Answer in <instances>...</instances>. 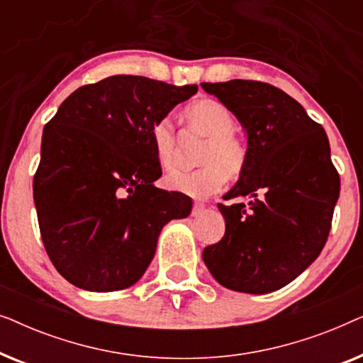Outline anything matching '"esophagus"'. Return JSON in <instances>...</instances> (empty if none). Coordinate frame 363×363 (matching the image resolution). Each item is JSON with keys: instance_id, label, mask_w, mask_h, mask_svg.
<instances>
[{"instance_id": "34e87169", "label": "esophagus", "mask_w": 363, "mask_h": 363, "mask_svg": "<svg viewBox=\"0 0 363 363\" xmlns=\"http://www.w3.org/2000/svg\"><path fill=\"white\" fill-rule=\"evenodd\" d=\"M205 205H203V203H195V205H193V211H191V215L193 216H200V215H203V211H205Z\"/></svg>"}]
</instances>
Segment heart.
Returning a JSON list of instances; mask_svg holds the SVG:
<instances>
[{
    "mask_svg": "<svg viewBox=\"0 0 363 363\" xmlns=\"http://www.w3.org/2000/svg\"><path fill=\"white\" fill-rule=\"evenodd\" d=\"M183 117L193 132L206 138L198 157V163L205 167L191 173H170L165 183L170 190L180 191L195 200H205L225 186L226 173L238 175L242 170L246 157L245 147L231 132L235 127L233 112L216 99H196L185 107ZM150 140L158 165L163 170L177 168L180 162V147L175 128L168 118L153 123Z\"/></svg>",
    "mask_w": 363,
    "mask_h": 363,
    "instance_id": "1",
    "label": "heart"
}]
</instances>
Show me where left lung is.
Masks as SVG:
<instances>
[{
  "label": "left lung",
  "mask_w": 363,
  "mask_h": 363,
  "mask_svg": "<svg viewBox=\"0 0 363 363\" xmlns=\"http://www.w3.org/2000/svg\"><path fill=\"white\" fill-rule=\"evenodd\" d=\"M247 135L240 180L220 203L225 236L203 250L213 277L231 291L267 294L294 281L320 255L339 200L329 138L304 107L271 84L201 82Z\"/></svg>",
  "instance_id": "left-lung-1"
}]
</instances>
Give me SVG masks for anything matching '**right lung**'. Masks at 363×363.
Listing matches in <instances>:
<instances>
[{
  "instance_id": "add662e5",
  "label": "right lung",
  "mask_w": 363,
  "mask_h": 363,
  "mask_svg": "<svg viewBox=\"0 0 363 363\" xmlns=\"http://www.w3.org/2000/svg\"><path fill=\"white\" fill-rule=\"evenodd\" d=\"M198 86L112 76L79 87L43 132L34 205L49 259L71 284L121 291L140 279L162 228L191 200L153 185L162 177L153 123Z\"/></svg>"
}]
</instances>
